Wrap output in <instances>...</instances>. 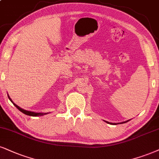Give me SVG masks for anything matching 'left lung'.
Listing matches in <instances>:
<instances>
[{
	"label": "left lung",
	"mask_w": 159,
	"mask_h": 159,
	"mask_svg": "<svg viewBox=\"0 0 159 159\" xmlns=\"http://www.w3.org/2000/svg\"><path fill=\"white\" fill-rule=\"evenodd\" d=\"M127 121H129V120H127L126 121H124V122H121V123H126V122H127ZM106 122L108 123V124H111V125H116V123H110V122H108V121H106Z\"/></svg>",
	"instance_id": "8db88e82"
}]
</instances>
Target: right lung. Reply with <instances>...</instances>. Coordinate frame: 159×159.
I'll list each match as a JSON object with an SVG mask.
<instances>
[{
    "mask_svg": "<svg viewBox=\"0 0 159 159\" xmlns=\"http://www.w3.org/2000/svg\"><path fill=\"white\" fill-rule=\"evenodd\" d=\"M8 97H9V100H10V101L11 102L13 103V105H15V106L20 111H21V112H22L23 113H24V114H25V115L31 116H43V115H45V114H46V113H34V112H32V111H25V110H23V109L21 108V107H20L19 106H17V105H16V104H15V103H14L13 102L11 101V98L9 97V96H8Z\"/></svg>",
    "mask_w": 159,
    "mask_h": 159,
    "instance_id": "add662e5",
    "label": "right lung"
}]
</instances>
